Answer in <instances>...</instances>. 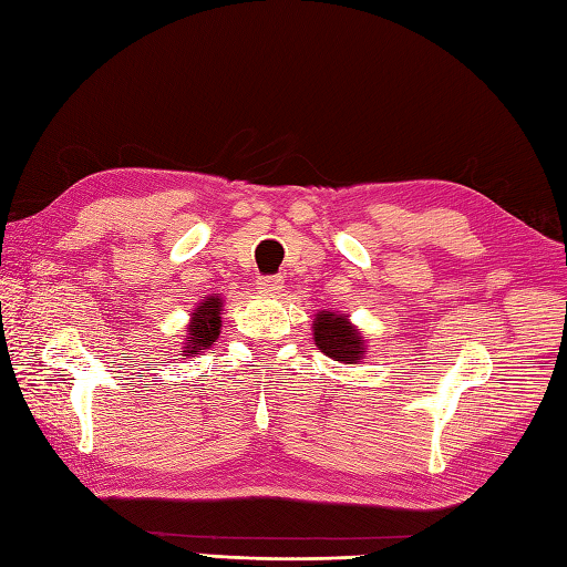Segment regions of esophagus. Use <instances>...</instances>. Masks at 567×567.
I'll return each mask as SVG.
<instances>
[{"label":"esophagus","mask_w":567,"mask_h":567,"mask_svg":"<svg viewBox=\"0 0 567 567\" xmlns=\"http://www.w3.org/2000/svg\"><path fill=\"white\" fill-rule=\"evenodd\" d=\"M282 285H285V280L280 275H265V277H258V290L262 292V295H277L282 290Z\"/></svg>","instance_id":"esophagus-1"}]
</instances>
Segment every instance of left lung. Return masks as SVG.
I'll return each instance as SVG.
<instances>
[{
  "label": "left lung",
  "mask_w": 567,
  "mask_h": 567,
  "mask_svg": "<svg viewBox=\"0 0 567 567\" xmlns=\"http://www.w3.org/2000/svg\"><path fill=\"white\" fill-rule=\"evenodd\" d=\"M315 343L323 355L341 363H360L365 355V339L351 321L336 311H319L315 319Z\"/></svg>",
  "instance_id": "8db88e82"
}]
</instances>
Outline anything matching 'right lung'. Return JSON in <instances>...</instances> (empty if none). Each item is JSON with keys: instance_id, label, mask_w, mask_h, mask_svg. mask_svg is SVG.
I'll list each match as a JSON object with an SVG mask.
<instances>
[{"instance_id": "obj_1", "label": "right lung", "mask_w": 567, "mask_h": 567, "mask_svg": "<svg viewBox=\"0 0 567 567\" xmlns=\"http://www.w3.org/2000/svg\"><path fill=\"white\" fill-rule=\"evenodd\" d=\"M221 307L224 299L219 295H212L192 311L189 327H187V343L183 346V355H199L202 351L214 346V341L219 339L221 331Z\"/></svg>"}]
</instances>
